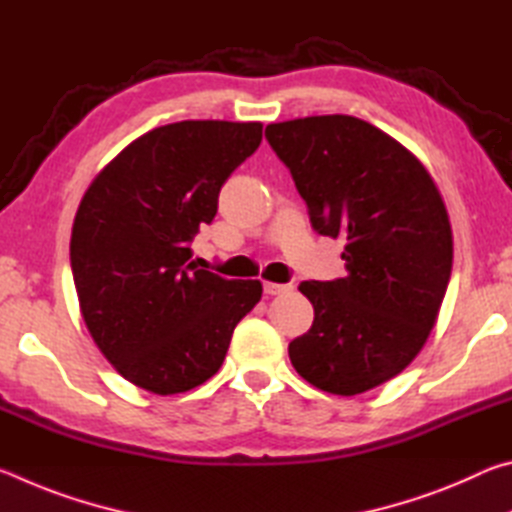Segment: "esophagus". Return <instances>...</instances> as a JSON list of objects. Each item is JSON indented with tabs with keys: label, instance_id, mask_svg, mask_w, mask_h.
Segmentation results:
<instances>
[{
	"label": "esophagus",
	"instance_id": "obj_1",
	"mask_svg": "<svg viewBox=\"0 0 512 512\" xmlns=\"http://www.w3.org/2000/svg\"><path fill=\"white\" fill-rule=\"evenodd\" d=\"M293 287L291 284H277V282H264V291L268 296H282V293H289Z\"/></svg>",
	"mask_w": 512,
	"mask_h": 512
}]
</instances>
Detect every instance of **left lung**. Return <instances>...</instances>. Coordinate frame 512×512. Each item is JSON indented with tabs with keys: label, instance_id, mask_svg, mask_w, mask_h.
Segmentation results:
<instances>
[{
	"label": "left lung",
	"instance_id": "8db88e82",
	"mask_svg": "<svg viewBox=\"0 0 512 512\" xmlns=\"http://www.w3.org/2000/svg\"><path fill=\"white\" fill-rule=\"evenodd\" d=\"M318 235L345 239V271L302 282L314 325L289 343L302 379L359 395L409 366L427 343L452 275L447 207L424 164L391 135L350 115L266 126Z\"/></svg>",
	"mask_w": 512,
	"mask_h": 512
}]
</instances>
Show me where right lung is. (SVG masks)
Instances as JSON below:
<instances>
[{
  "label": "right lung",
  "instance_id": "add662e5",
  "mask_svg": "<svg viewBox=\"0 0 512 512\" xmlns=\"http://www.w3.org/2000/svg\"><path fill=\"white\" fill-rule=\"evenodd\" d=\"M262 142L259 121H176L137 137L83 194L69 259L81 316L112 368L155 395L192 391L221 368L259 280L196 268L230 173Z\"/></svg>",
  "mask_w": 512,
  "mask_h": 512
}]
</instances>
